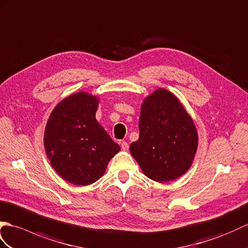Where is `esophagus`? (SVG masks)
Segmentation results:
<instances>
[{"instance_id":"34e87169","label":"esophagus","mask_w":248,"mask_h":248,"mask_svg":"<svg viewBox=\"0 0 248 248\" xmlns=\"http://www.w3.org/2000/svg\"><path fill=\"white\" fill-rule=\"evenodd\" d=\"M121 148H122V151H124V152L128 151V144H127V142L122 141V143H121Z\"/></svg>"}]
</instances>
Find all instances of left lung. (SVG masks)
I'll list each match as a JSON object with an SVG mask.
<instances>
[{
    "mask_svg": "<svg viewBox=\"0 0 248 248\" xmlns=\"http://www.w3.org/2000/svg\"><path fill=\"white\" fill-rule=\"evenodd\" d=\"M139 139L129 146L145 176L157 183L179 178L192 166L199 145L193 120L178 97L163 88L141 105Z\"/></svg>",
    "mask_w": 248,
    "mask_h": 248,
    "instance_id": "left-lung-1",
    "label": "left lung"
}]
</instances>
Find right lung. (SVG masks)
Returning a JSON list of instances; mask_svg holds the SVG:
<instances>
[{"instance_id": "right-lung-1", "label": "right lung", "mask_w": 248, "mask_h": 248, "mask_svg": "<svg viewBox=\"0 0 248 248\" xmlns=\"http://www.w3.org/2000/svg\"><path fill=\"white\" fill-rule=\"evenodd\" d=\"M98 103L90 93H73L55 106L46 125L43 143L51 166L76 186L100 179L121 150L95 119Z\"/></svg>"}]
</instances>
